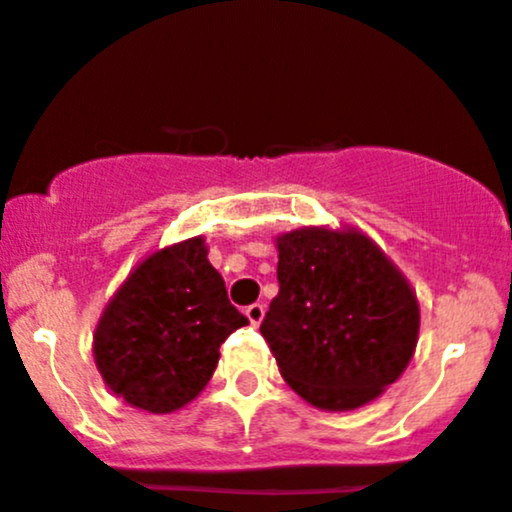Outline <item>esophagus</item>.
I'll return each instance as SVG.
<instances>
[{
  "label": "esophagus",
  "mask_w": 512,
  "mask_h": 512,
  "mask_svg": "<svg viewBox=\"0 0 512 512\" xmlns=\"http://www.w3.org/2000/svg\"><path fill=\"white\" fill-rule=\"evenodd\" d=\"M245 315H247V320L252 322V325H260L262 317H265V305H260V302H255V305L245 307Z\"/></svg>",
  "instance_id": "obj_1"
}]
</instances>
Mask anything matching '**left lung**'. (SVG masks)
<instances>
[{
    "instance_id": "left-lung-1",
    "label": "left lung",
    "mask_w": 512,
    "mask_h": 512,
    "mask_svg": "<svg viewBox=\"0 0 512 512\" xmlns=\"http://www.w3.org/2000/svg\"><path fill=\"white\" fill-rule=\"evenodd\" d=\"M277 282L260 332L302 400L355 410L403 375L418 345L420 305L370 237L352 227L285 232Z\"/></svg>"
}]
</instances>
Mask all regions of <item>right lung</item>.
I'll return each mask as SVG.
<instances>
[{
	"label": "right lung",
	"instance_id": "1",
	"mask_svg": "<svg viewBox=\"0 0 512 512\" xmlns=\"http://www.w3.org/2000/svg\"><path fill=\"white\" fill-rule=\"evenodd\" d=\"M242 325L205 237H190L145 257L114 292L94 330V362L127 405L175 413L205 390L220 345Z\"/></svg>",
	"mask_w": 512,
	"mask_h": 512
}]
</instances>
